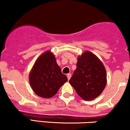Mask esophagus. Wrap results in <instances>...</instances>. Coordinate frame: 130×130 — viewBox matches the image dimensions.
Wrapping results in <instances>:
<instances>
[{
    "mask_svg": "<svg viewBox=\"0 0 130 130\" xmlns=\"http://www.w3.org/2000/svg\"><path fill=\"white\" fill-rule=\"evenodd\" d=\"M67 78H68V80H70V79L71 78V74L70 73L67 74Z\"/></svg>",
    "mask_w": 130,
    "mask_h": 130,
    "instance_id": "34e87169",
    "label": "esophagus"
}]
</instances>
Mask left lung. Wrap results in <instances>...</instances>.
Masks as SVG:
<instances>
[{
  "mask_svg": "<svg viewBox=\"0 0 130 130\" xmlns=\"http://www.w3.org/2000/svg\"><path fill=\"white\" fill-rule=\"evenodd\" d=\"M76 67L70 84L83 100L95 99L106 85V71L103 64L97 56L86 51L78 57Z\"/></svg>",
  "mask_w": 130,
  "mask_h": 130,
  "instance_id": "left-lung-1",
  "label": "left lung"
}]
</instances>
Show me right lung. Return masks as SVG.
Here are the masks:
<instances>
[{"label": "right lung", "instance_id": "1", "mask_svg": "<svg viewBox=\"0 0 130 130\" xmlns=\"http://www.w3.org/2000/svg\"><path fill=\"white\" fill-rule=\"evenodd\" d=\"M68 80L50 51L37 59L30 72L29 83L34 92L40 97L50 98Z\"/></svg>", "mask_w": 130, "mask_h": 130}]
</instances>
